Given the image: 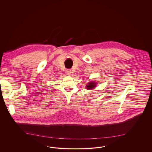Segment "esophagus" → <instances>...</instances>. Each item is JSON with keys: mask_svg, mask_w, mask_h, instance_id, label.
Segmentation results:
<instances>
[{"mask_svg": "<svg viewBox=\"0 0 152 152\" xmlns=\"http://www.w3.org/2000/svg\"><path fill=\"white\" fill-rule=\"evenodd\" d=\"M65 73H66V74L67 75H71V71L70 69H66V70L65 71Z\"/></svg>", "mask_w": 152, "mask_h": 152, "instance_id": "34e87169", "label": "esophagus"}]
</instances>
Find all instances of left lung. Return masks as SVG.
<instances>
[{
    "instance_id": "obj_1",
    "label": "left lung",
    "mask_w": 152,
    "mask_h": 152,
    "mask_svg": "<svg viewBox=\"0 0 152 152\" xmlns=\"http://www.w3.org/2000/svg\"><path fill=\"white\" fill-rule=\"evenodd\" d=\"M97 87V83L94 81L91 80L89 82H88L87 83V86H86V89H89V90H91L94 89V88Z\"/></svg>"
}]
</instances>
